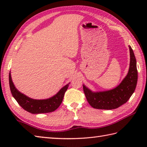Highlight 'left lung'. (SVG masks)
I'll return each mask as SVG.
<instances>
[{
	"label": "left lung",
	"mask_w": 147,
	"mask_h": 147,
	"mask_svg": "<svg viewBox=\"0 0 147 147\" xmlns=\"http://www.w3.org/2000/svg\"><path fill=\"white\" fill-rule=\"evenodd\" d=\"M130 64L128 73L116 88L105 92L93 93L83 85V88L87 101L92 107L110 110L125 104L133 95L138 80L136 61L133 49L129 46Z\"/></svg>",
	"instance_id": "left-lung-1"
}]
</instances>
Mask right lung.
I'll use <instances>...</instances> for the list:
<instances>
[{
    "mask_svg": "<svg viewBox=\"0 0 147 147\" xmlns=\"http://www.w3.org/2000/svg\"><path fill=\"white\" fill-rule=\"evenodd\" d=\"M9 81L11 93L16 100L22 108L32 114L48 113L56 110L61 104L64 93L69 85V83H68L62 88L60 91L52 98L45 100H35L28 97L15 88L11 79V73H9Z\"/></svg>",
    "mask_w": 147,
    "mask_h": 147,
    "instance_id": "obj_1",
    "label": "right lung"
}]
</instances>
